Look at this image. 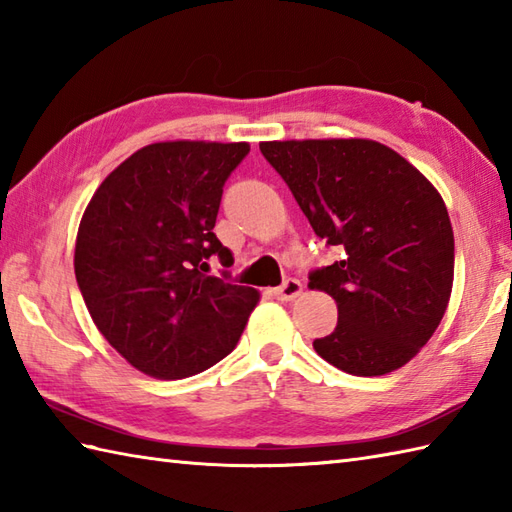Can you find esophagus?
I'll return each instance as SVG.
<instances>
[{
  "label": "esophagus",
  "mask_w": 512,
  "mask_h": 512,
  "mask_svg": "<svg viewBox=\"0 0 512 512\" xmlns=\"http://www.w3.org/2000/svg\"><path fill=\"white\" fill-rule=\"evenodd\" d=\"M303 292V286H301V281H297V279H286L284 284H281L277 290H275V295H277V299H281V301H292V299H297L299 295Z\"/></svg>",
  "instance_id": "1"
}]
</instances>
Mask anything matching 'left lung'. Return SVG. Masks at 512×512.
Masks as SVG:
<instances>
[{
	"mask_svg": "<svg viewBox=\"0 0 512 512\" xmlns=\"http://www.w3.org/2000/svg\"><path fill=\"white\" fill-rule=\"evenodd\" d=\"M259 149L314 233L343 250L310 275L308 286L339 308L314 350L352 376L407 365L438 330L453 288V228L438 189L376 140H268Z\"/></svg>",
	"mask_w": 512,
	"mask_h": 512,
	"instance_id": "left-lung-1",
	"label": "left lung"
}]
</instances>
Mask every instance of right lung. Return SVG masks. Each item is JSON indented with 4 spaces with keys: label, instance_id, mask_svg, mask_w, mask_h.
<instances>
[{
    "label": "right lung",
    "instance_id": "1",
    "mask_svg": "<svg viewBox=\"0 0 512 512\" xmlns=\"http://www.w3.org/2000/svg\"><path fill=\"white\" fill-rule=\"evenodd\" d=\"M248 143L165 140L123 160L85 206L74 275L96 328L147 376L204 372L235 350L259 292L209 277L222 187Z\"/></svg>",
    "mask_w": 512,
    "mask_h": 512
}]
</instances>
